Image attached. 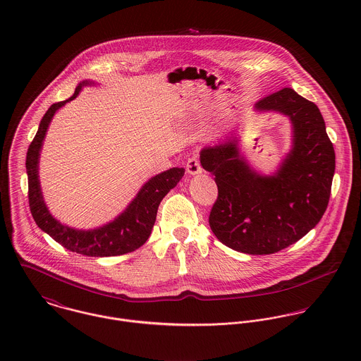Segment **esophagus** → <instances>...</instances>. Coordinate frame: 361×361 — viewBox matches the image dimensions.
<instances>
[{
  "instance_id": "esophagus-1",
  "label": "esophagus",
  "mask_w": 361,
  "mask_h": 361,
  "mask_svg": "<svg viewBox=\"0 0 361 361\" xmlns=\"http://www.w3.org/2000/svg\"><path fill=\"white\" fill-rule=\"evenodd\" d=\"M186 171H188V173H190V175H199V173L203 172V166H202V164H200L199 157H192V158L188 159V162H186Z\"/></svg>"
}]
</instances>
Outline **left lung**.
Instances as JSON below:
<instances>
[{"label":"left lung","mask_w":361,"mask_h":361,"mask_svg":"<svg viewBox=\"0 0 361 361\" xmlns=\"http://www.w3.org/2000/svg\"><path fill=\"white\" fill-rule=\"evenodd\" d=\"M289 118L292 147L272 175L240 153L239 139L204 147L202 166L215 175L218 199L209 226L225 246L246 255H272L302 239L319 222L331 196L335 152L318 106L285 87L255 105Z\"/></svg>","instance_id":"8db88e82"}]
</instances>
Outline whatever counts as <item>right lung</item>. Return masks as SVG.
<instances>
[{
	"label": "right lung",
	"mask_w": 361,
	"mask_h": 361,
	"mask_svg": "<svg viewBox=\"0 0 361 361\" xmlns=\"http://www.w3.org/2000/svg\"><path fill=\"white\" fill-rule=\"evenodd\" d=\"M94 85L93 80H83L76 87L72 97L65 102L52 104L44 114L39 130L29 146L26 155V172L29 183V206L37 226L49 233L55 242L65 249L83 255L87 257H111L135 252L143 246L157 218V209L166 193L173 189L185 175L183 168H171L149 179L136 197L129 203L114 221L94 229H75L63 225L44 203L40 179H39V159L43 147V142L55 112L65 104L78 97L85 86Z\"/></svg>",
	"instance_id": "right-lung-1"
}]
</instances>
